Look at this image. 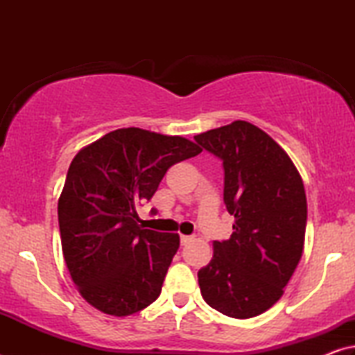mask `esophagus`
<instances>
[{
  "label": "esophagus",
  "mask_w": 355,
  "mask_h": 355,
  "mask_svg": "<svg viewBox=\"0 0 355 355\" xmlns=\"http://www.w3.org/2000/svg\"><path fill=\"white\" fill-rule=\"evenodd\" d=\"M180 241H182V245H186L189 241H192V236H186V235H182L180 236Z\"/></svg>",
  "instance_id": "34e87169"
}]
</instances>
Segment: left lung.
I'll return each instance as SVG.
<instances>
[{
	"label": "left lung",
	"instance_id": "obj_1",
	"mask_svg": "<svg viewBox=\"0 0 355 355\" xmlns=\"http://www.w3.org/2000/svg\"><path fill=\"white\" fill-rule=\"evenodd\" d=\"M224 164V203L235 216L227 241L199 275L202 297L222 315L258 316L284 296L302 257L307 199L290 156L255 125L235 120L194 136Z\"/></svg>",
	"mask_w": 355,
	"mask_h": 355
}]
</instances>
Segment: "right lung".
Returning <instances> with one entry per match:
<instances>
[{
  "label": "right lung",
  "instance_id": "1",
  "mask_svg": "<svg viewBox=\"0 0 355 355\" xmlns=\"http://www.w3.org/2000/svg\"><path fill=\"white\" fill-rule=\"evenodd\" d=\"M200 152L186 137L131 127L75 155L58 219L71 280L94 309L128 316L159 296L180 236L142 228L136 208L152 199L171 166Z\"/></svg>",
  "mask_w": 355,
  "mask_h": 355
}]
</instances>
